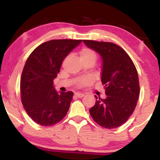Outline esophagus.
<instances>
[{
  "label": "esophagus",
  "mask_w": 160,
  "mask_h": 160,
  "mask_svg": "<svg viewBox=\"0 0 160 160\" xmlns=\"http://www.w3.org/2000/svg\"><path fill=\"white\" fill-rule=\"evenodd\" d=\"M74 95H75V97H77V98H83V96H84V93H80V92H77V93H74Z\"/></svg>",
  "instance_id": "esophagus-1"
}]
</instances>
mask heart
Here are the masks:
<instances>
[{
	"label": "heart",
	"mask_w": 160,
	"mask_h": 160,
	"mask_svg": "<svg viewBox=\"0 0 160 160\" xmlns=\"http://www.w3.org/2000/svg\"><path fill=\"white\" fill-rule=\"evenodd\" d=\"M80 54V60L83 62H93V64L95 63L97 60V58H98V56H97V53L93 51V49H90V48L84 47L79 52ZM89 80L88 79H83V80H81L79 81L78 85L79 86H83V85H86L87 83H88Z\"/></svg>",
	"instance_id": "obj_1"
}]
</instances>
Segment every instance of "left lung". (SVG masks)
<instances>
[{
	"label": "left lung",
	"instance_id": "obj_1",
	"mask_svg": "<svg viewBox=\"0 0 160 160\" xmlns=\"http://www.w3.org/2000/svg\"><path fill=\"white\" fill-rule=\"evenodd\" d=\"M83 42L102 58L101 82L107 95L105 99L95 96L90 115L101 127L118 128L128 121L136 107L140 92L136 68L126 52L114 43Z\"/></svg>",
	"mask_w": 160,
	"mask_h": 160
}]
</instances>
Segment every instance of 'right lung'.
<instances>
[{
	"label": "right lung",
	"instance_id": "add662e5",
	"mask_svg": "<svg viewBox=\"0 0 160 160\" xmlns=\"http://www.w3.org/2000/svg\"><path fill=\"white\" fill-rule=\"evenodd\" d=\"M82 40L54 39L38 46L28 56L21 77V99L37 124L50 126L60 122L70 108L73 93H58L53 80L67 55Z\"/></svg>",
	"mask_w": 160,
	"mask_h": 160
}]
</instances>
